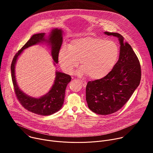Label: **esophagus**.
I'll return each instance as SVG.
<instances>
[{"instance_id": "34e87169", "label": "esophagus", "mask_w": 153, "mask_h": 153, "mask_svg": "<svg viewBox=\"0 0 153 153\" xmlns=\"http://www.w3.org/2000/svg\"><path fill=\"white\" fill-rule=\"evenodd\" d=\"M80 83L82 84V86L83 87H86V84H87V82L85 80H80Z\"/></svg>"}]
</instances>
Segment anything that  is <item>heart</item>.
<instances>
[{"label":"heart","instance_id":"heart-1","mask_svg":"<svg viewBox=\"0 0 153 153\" xmlns=\"http://www.w3.org/2000/svg\"><path fill=\"white\" fill-rule=\"evenodd\" d=\"M119 55L117 45L112 40L94 37H80L73 40L68 47H62L58 60L62 69L72 73L80 61L79 74H86L97 80L106 76L112 70Z\"/></svg>","mask_w":153,"mask_h":153}]
</instances>
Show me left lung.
Masks as SVG:
<instances>
[{"instance_id":"obj_1","label":"left lung","mask_w":153,"mask_h":153,"mask_svg":"<svg viewBox=\"0 0 153 153\" xmlns=\"http://www.w3.org/2000/svg\"><path fill=\"white\" fill-rule=\"evenodd\" d=\"M105 34L119 38L120 54L113 70L104 77L89 81L86 87V100L90 110L98 114L108 115L118 110L132 96L141 79V68L138 57L131 47L123 42L117 33Z\"/></svg>"}]
</instances>
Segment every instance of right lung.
Here are the masks:
<instances>
[{
	"label": "right lung",
	"instance_id": "right-lung-1",
	"mask_svg": "<svg viewBox=\"0 0 153 153\" xmlns=\"http://www.w3.org/2000/svg\"><path fill=\"white\" fill-rule=\"evenodd\" d=\"M62 31L57 28L54 29L49 36L48 40L44 38L45 33L33 35L24 46L15 54L11 65V78L14 93L20 103L28 111L41 116H49L58 111L62 108L64 101L65 89L71 80L70 75L63 73L56 72L54 83L50 91L44 96L35 99L28 96L22 91L17 86L14 73L15 64L18 56L22 51L41 41H48L51 45V55L54 62H58V54L62 43Z\"/></svg>",
	"mask_w": 153,
	"mask_h": 153
}]
</instances>
